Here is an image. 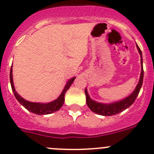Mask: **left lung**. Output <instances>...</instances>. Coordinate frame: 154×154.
Returning a JSON list of instances; mask_svg holds the SVG:
<instances>
[{
    "instance_id": "left-lung-1",
    "label": "left lung",
    "mask_w": 154,
    "mask_h": 154,
    "mask_svg": "<svg viewBox=\"0 0 154 154\" xmlns=\"http://www.w3.org/2000/svg\"><path fill=\"white\" fill-rule=\"evenodd\" d=\"M136 48H137L141 57V74L140 77H139V83H138L137 86L135 88L134 91L130 95L127 96V97L122 99V100H119V101H116L110 103H99V102L95 101V100H93L89 97V95H88L87 88H86V89H85V94H86V96L87 106H88V108L91 111L94 112V113H97V114L103 116H114V115H116L118 113H120L122 112H123L124 110L129 108V107L134 103L135 100L137 97L138 94H139V91H140L141 88H142L144 77L143 60H142V51H141L137 44H136Z\"/></svg>"
}]
</instances>
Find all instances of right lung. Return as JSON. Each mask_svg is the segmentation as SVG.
I'll return each instance as SVG.
<instances>
[{
	"mask_svg": "<svg viewBox=\"0 0 154 154\" xmlns=\"http://www.w3.org/2000/svg\"><path fill=\"white\" fill-rule=\"evenodd\" d=\"M10 83L11 87H12V91L15 95V98L18 100V101L27 110L32 113L38 115V116H42V115H48L54 113V112L58 111L62 106H63V103L65 101V94H66V91H68V88L71 86V84L74 82V79L76 78L75 77L71 78L67 82V83L65 86L63 88V91L60 94V95L57 97V99L53 100V101L49 102V103H34V102H30L28 100H25L22 97L19 95L15 91V86H14L13 83V78H12V65L10 69Z\"/></svg>",
	"mask_w": 154,
	"mask_h": 154,
	"instance_id": "add662e5",
	"label": "right lung"
}]
</instances>
